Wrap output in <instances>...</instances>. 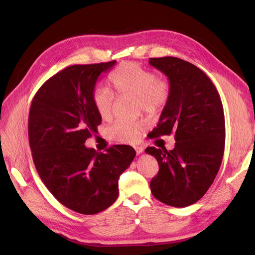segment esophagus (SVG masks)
<instances>
[{
  "mask_svg": "<svg viewBox=\"0 0 255 255\" xmlns=\"http://www.w3.org/2000/svg\"><path fill=\"white\" fill-rule=\"evenodd\" d=\"M135 152H136V154L137 155H139V154H141L142 152H143V148H142V146H135Z\"/></svg>",
  "mask_w": 255,
  "mask_h": 255,
  "instance_id": "1",
  "label": "esophagus"
}]
</instances>
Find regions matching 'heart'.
Segmentation results:
<instances>
[{
    "label": "heart",
    "mask_w": 255,
    "mask_h": 255,
    "mask_svg": "<svg viewBox=\"0 0 255 255\" xmlns=\"http://www.w3.org/2000/svg\"><path fill=\"white\" fill-rule=\"evenodd\" d=\"M110 80L117 94L137 98L138 110L149 115L163 111L170 97L168 80L135 62L121 64L114 70ZM93 104L101 119L110 120L113 117L115 101L107 90L98 89L94 92ZM146 128L148 123L145 120L136 122L118 120L107 129V133L116 141L133 143L140 138Z\"/></svg>",
    "instance_id": "heart-1"
}]
</instances>
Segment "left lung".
Instances as JSON below:
<instances>
[{"instance_id": "obj_1", "label": "left lung", "mask_w": 255, "mask_h": 255, "mask_svg": "<svg viewBox=\"0 0 255 255\" xmlns=\"http://www.w3.org/2000/svg\"><path fill=\"white\" fill-rule=\"evenodd\" d=\"M149 63L169 80L170 97L151 138L175 135V148L145 149L156 158L159 171L150 183L160 202L177 208L202 198L220 168L225 143V121L219 93L208 75L179 58H151Z\"/></svg>"}]
</instances>
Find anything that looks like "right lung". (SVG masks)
<instances>
[{"instance_id": "obj_1", "label": "right lung", "mask_w": 255, "mask_h": 255, "mask_svg": "<svg viewBox=\"0 0 255 255\" xmlns=\"http://www.w3.org/2000/svg\"><path fill=\"white\" fill-rule=\"evenodd\" d=\"M115 64L67 67L40 87L30 107L29 142L39 177L63 206L85 215L116 202L120 176L135 157L126 144L105 153L85 145L101 124L93 104L98 76Z\"/></svg>"}]
</instances>
